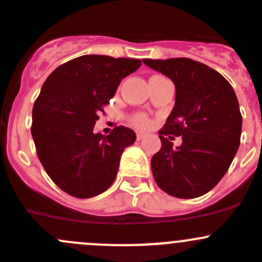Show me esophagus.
Wrapping results in <instances>:
<instances>
[{
	"instance_id": "esophagus-1",
	"label": "esophagus",
	"mask_w": 262,
	"mask_h": 262,
	"mask_svg": "<svg viewBox=\"0 0 262 262\" xmlns=\"http://www.w3.org/2000/svg\"><path fill=\"white\" fill-rule=\"evenodd\" d=\"M143 138H144L143 134H140V133L136 134V140H141V139H143Z\"/></svg>"
}]
</instances>
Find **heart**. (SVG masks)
Returning a JSON list of instances; mask_svg holds the SVG:
<instances>
[{"label":"heart","instance_id":"obj_1","mask_svg":"<svg viewBox=\"0 0 262 262\" xmlns=\"http://www.w3.org/2000/svg\"><path fill=\"white\" fill-rule=\"evenodd\" d=\"M128 122L131 126H134L138 129H145L150 123L149 118H148L145 114H143V113H136V114H133L128 118Z\"/></svg>","mask_w":262,"mask_h":262}]
</instances>
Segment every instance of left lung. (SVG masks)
Returning <instances> with one entry per match:
<instances>
[{"mask_svg":"<svg viewBox=\"0 0 262 262\" xmlns=\"http://www.w3.org/2000/svg\"><path fill=\"white\" fill-rule=\"evenodd\" d=\"M143 62L171 79L177 91L174 109L158 131L162 145L150 161L156 183L174 198L203 196L224 178L241 144L236 95L224 76L201 62ZM169 135L182 136L181 147H172Z\"/></svg>","mask_w":262,"mask_h":262,"instance_id":"obj_1","label":"left lung"}]
</instances>
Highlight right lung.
<instances>
[{
    "label": "right lung",
    "instance_id": "1",
    "mask_svg": "<svg viewBox=\"0 0 262 262\" xmlns=\"http://www.w3.org/2000/svg\"><path fill=\"white\" fill-rule=\"evenodd\" d=\"M140 66V59L81 56L57 67L42 84L31 134L47 174L69 195L93 198L115 181L122 153L136 140L135 133L118 126L102 135L93 127L122 78Z\"/></svg>",
    "mask_w": 262,
    "mask_h": 262
}]
</instances>
